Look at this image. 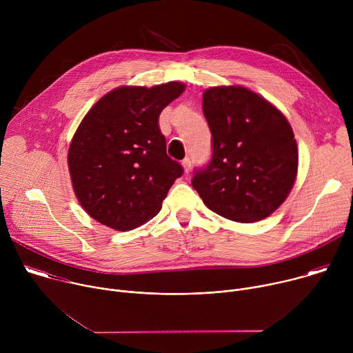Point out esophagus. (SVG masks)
<instances>
[{
	"label": "esophagus",
	"mask_w": 353,
	"mask_h": 353,
	"mask_svg": "<svg viewBox=\"0 0 353 353\" xmlns=\"http://www.w3.org/2000/svg\"><path fill=\"white\" fill-rule=\"evenodd\" d=\"M181 166H183V169H184V173H188L190 169H191V162H190V159H184V161L181 162Z\"/></svg>",
	"instance_id": "1"
}]
</instances>
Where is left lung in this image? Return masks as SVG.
<instances>
[{
  "label": "left lung",
  "mask_w": 353,
  "mask_h": 353,
  "mask_svg": "<svg viewBox=\"0 0 353 353\" xmlns=\"http://www.w3.org/2000/svg\"><path fill=\"white\" fill-rule=\"evenodd\" d=\"M203 110L212 134V159L192 187L215 214L253 223L274 214L297 176L299 150L281 110L240 85L205 89Z\"/></svg>",
  "instance_id": "8db88e82"
}]
</instances>
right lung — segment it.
<instances>
[{
	"label": "right lung",
	"mask_w": 353,
	"mask_h": 353,
	"mask_svg": "<svg viewBox=\"0 0 353 353\" xmlns=\"http://www.w3.org/2000/svg\"><path fill=\"white\" fill-rule=\"evenodd\" d=\"M184 89L176 81L119 86L85 114L67 161L75 196L90 218L128 232L161 211L183 168L166 155L159 114Z\"/></svg>",
	"instance_id": "add662e5"
}]
</instances>
